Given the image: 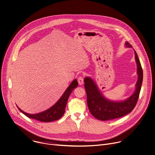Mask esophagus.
Returning a JSON list of instances; mask_svg holds the SVG:
<instances>
[{
  "instance_id": "obj_1",
  "label": "esophagus",
  "mask_w": 155,
  "mask_h": 155,
  "mask_svg": "<svg viewBox=\"0 0 155 155\" xmlns=\"http://www.w3.org/2000/svg\"><path fill=\"white\" fill-rule=\"evenodd\" d=\"M78 82L80 85H82L83 84V78L82 77H79L78 78Z\"/></svg>"
}]
</instances>
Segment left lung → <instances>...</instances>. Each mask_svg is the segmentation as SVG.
Wrapping results in <instances>:
<instances>
[{"label": "left lung", "instance_id": "1", "mask_svg": "<svg viewBox=\"0 0 155 155\" xmlns=\"http://www.w3.org/2000/svg\"><path fill=\"white\" fill-rule=\"evenodd\" d=\"M124 45L127 48H132L127 41L125 42ZM134 51L138 78L134 92L125 100L112 101L106 98L92 78L90 77L84 78V87L87 95L88 108L92 115L96 118L107 121L121 118L130 113L135 107L143 81V71L137 54L134 50Z\"/></svg>", "mask_w": 155, "mask_h": 155}]
</instances>
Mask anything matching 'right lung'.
<instances>
[{
	"instance_id": "add662e5",
	"label": "right lung",
	"mask_w": 155,
	"mask_h": 155,
	"mask_svg": "<svg viewBox=\"0 0 155 155\" xmlns=\"http://www.w3.org/2000/svg\"><path fill=\"white\" fill-rule=\"evenodd\" d=\"M78 84L77 79L74 80L64 91L62 96L59 98V99L53 106L43 112L35 114H31L24 112L23 110L20 109L17 105L16 106L19 111L28 118L46 123L58 120L61 118L64 114L65 108L68 101V98L72 93V91L78 86Z\"/></svg>"
}]
</instances>
